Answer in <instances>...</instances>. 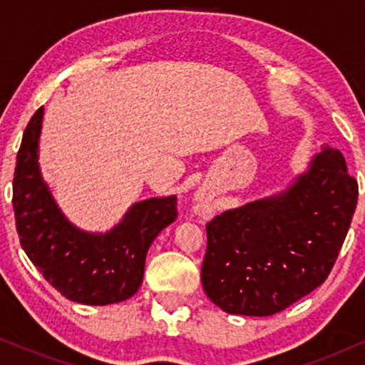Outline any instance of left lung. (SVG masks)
I'll use <instances>...</instances> for the list:
<instances>
[{"instance_id": "obj_1", "label": "left lung", "mask_w": 365, "mask_h": 365, "mask_svg": "<svg viewBox=\"0 0 365 365\" xmlns=\"http://www.w3.org/2000/svg\"><path fill=\"white\" fill-rule=\"evenodd\" d=\"M346 159L326 146L286 191L206 224L204 292L229 314L264 317L292 306L331 274L357 206Z\"/></svg>"}]
</instances>
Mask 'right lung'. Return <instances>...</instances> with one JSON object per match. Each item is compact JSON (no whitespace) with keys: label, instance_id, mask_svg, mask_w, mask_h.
Here are the masks:
<instances>
[{"label":"right lung","instance_id":"right-lung-1","mask_svg":"<svg viewBox=\"0 0 365 365\" xmlns=\"http://www.w3.org/2000/svg\"><path fill=\"white\" fill-rule=\"evenodd\" d=\"M44 108L24 129L13 178V209L21 247L43 277L73 302L126 301L143 282L148 249L176 221V196L136 202L106 234L84 232L64 217L38 164Z\"/></svg>","mask_w":365,"mask_h":365}]
</instances>
